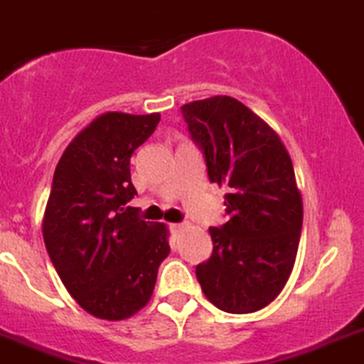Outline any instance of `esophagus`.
<instances>
[{
    "label": "esophagus",
    "instance_id": "obj_1",
    "mask_svg": "<svg viewBox=\"0 0 364 364\" xmlns=\"http://www.w3.org/2000/svg\"><path fill=\"white\" fill-rule=\"evenodd\" d=\"M168 228H171V232L174 233V235H178V233L185 228V226H183L181 223H172V224H168Z\"/></svg>",
    "mask_w": 364,
    "mask_h": 364
}]
</instances>
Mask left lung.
Segmentation results:
<instances>
[{"label":"left lung","instance_id":"1","mask_svg":"<svg viewBox=\"0 0 364 364\" xmlns=\"http://www.w3.org/2000/svg\"><path fill=\"white\" fill-rule=\"evenodd\" d=\"M181 113L210 181L228 188V220L208 230L212 257L196 277L220 311H260L284 289L300 244L304 203L291 156L273 127L237 98L193 100Z\"/></svg>","mask_w":364,"mask_h":364}]
</instances>
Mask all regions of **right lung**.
Returning <instances> with one entry per match:
<instances>
[{"mask_svg": "<svg viewBox=\"0 0 364 364\" xmlns=\"http://www.w3.org/2000/svg\"><path fill=\"white\" fill-rule=\"evenodd\" d=\"M159 113L111 111L95 118L57 163L43 237L57 274L86 312L118 321L144 309L171 253L163 223L125 206L136 196L131 156L156 131Z\"/></svg>", "mask_w": 364, "mask_h": 364, "instance_id": "obj_1", "label": "right lung"}]
</instances>
